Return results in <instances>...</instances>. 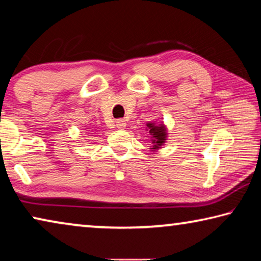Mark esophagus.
<instances>
[{
    "instance_id": "obj_1",
    "label": "esophagus",
    "mask_w": 261,
    "mask_h": 261,
    "mask_svg": "<svg viewBox=\"0 0 261 261\" xmlns=\"http://www.w3.org/2000/svg\"><path fill=\"white\" fill-rule=\"evenodd\" d=\"M115 126L119 129H123V128H126V121L123 120V119H118L117 121H115Z\"/></svg>"
}]
</instances>
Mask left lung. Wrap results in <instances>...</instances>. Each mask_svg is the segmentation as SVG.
<instances>
[{"instance_id": "obj_1", "label": "left lung", "mask_w": 261, "mask_h": 261, "mask_svg": "<svg viewBox=\"0 0 261 261\" xmlns=\"http://www.w3.org/2000/svg\"><path fill=\"white\" fill-rule=\"evenodd\" d=\"M149 128V133L152 135V149H159L162 144L165 142L166 139V130L163 125L156 126L155 123H147Z\"/></svg>"}]
</instances>
